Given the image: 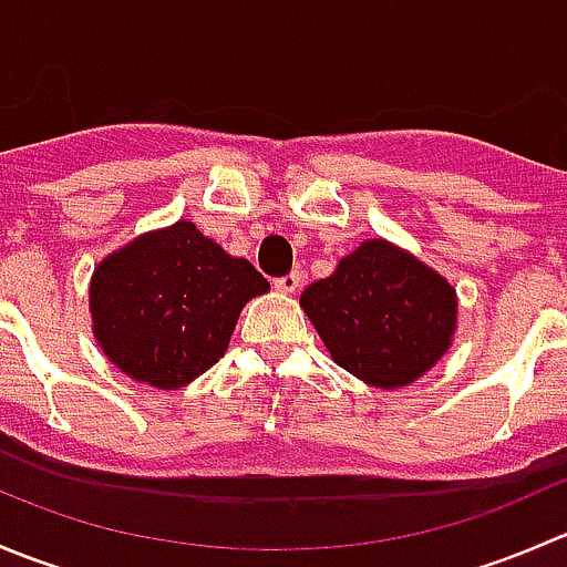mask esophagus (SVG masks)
<instances>
[{"label":"esophagus","instance_id":"obj_1","mask_svg":"<svg viewBox=\"0 0 567 567\" xmlns=\"http://www.w3.org/2000/svg\"><path fill=\"white\" fill-rule=\"evenodd\" d=\"M274 288H277L279 293H285V296L299 293V288H301V274L293 271V274H288V277L274 279Z\"/></svg>","mask_w":567,"mask_h":567}]
</instances>
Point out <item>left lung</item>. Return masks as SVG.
Wrapping results in <instances>:
<instances>
[{
    "label": "left lung",
    "mask_w": 567,
    "mask_h": 567,
    "mask_svg": "<svg viewBox=\"0 0 567 567\" xmlns=\"http://www.w3.org/2000/svg\"><path fill=\"white\" fill-rule=\"evenodd\" d=\"M331 359L364 384L398 390L433 368L458 320L455 288L384 238L364 241L301 293Z\"/></svg>",
    "instance_id": "left-lung-1"
}]
</instances>
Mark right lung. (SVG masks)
<instances>
[{
  "label": "right lung",
  "mask_w": 567,
  "mask_h": 567,
  "mask_svg": "<svg viewBox=\"0 0 567 567\" xmlns=\"http://www.w3.org/2000/svg\"><path fill=\"white\" fill-rule=\"evenodd\" d=\"M266 290L249 260L175 221L99 262L90 282L95 340L128 379L177 390L225 357L244 305Z\"/></svg>",
  "instance_id": "right-lung-1"
}]
</instances>
